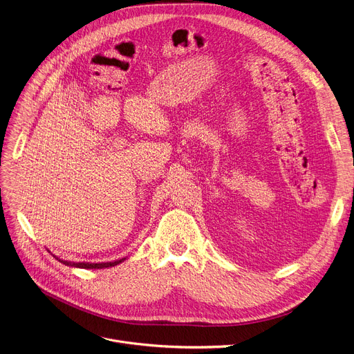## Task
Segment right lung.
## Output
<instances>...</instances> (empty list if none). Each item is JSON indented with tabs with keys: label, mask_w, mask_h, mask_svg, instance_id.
<instances>
[{
	"label": "right lung",
	"mask_w": 354,
	"mask_h": 354,
	"mask_svg": "<svg viewBox=\"0 0 354 354\" xmlns=\"http://www.w3.org/2000/svg\"><path fill=\"white\" fill-rule=\"evenodd\" d=\"M124 259H120V261L115 262H106V263H71L66 261H59L61 263H64L65 266H75V268H81V269H105V268H112L118 263H121Z\"/></svg>",
	"instance_id": "right-lung-1"
}]
</instances>
